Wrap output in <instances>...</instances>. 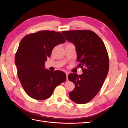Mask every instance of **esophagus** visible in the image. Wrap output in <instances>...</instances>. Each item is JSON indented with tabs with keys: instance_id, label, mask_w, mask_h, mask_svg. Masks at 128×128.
I'll use <instances>...</instances> for the list:
<instances>
[{
	"instance_id": "obj_1",
	"label": "esophagus",
	"mask_w": 128,
	"mask_h": 128,
	"mask_svg": "<svg viewBox=\"0 0 128 128\" xmlns=\"http://www.w3.org/2000/svg\"><path fill=\"white\" fill-rule=\"evenodd\" d=\"M68 74H69V73L68 72H66V77H67V80H68Z\"/></svg>"
}]
</instances>
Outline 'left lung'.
I'll return each instance as SVG.
<instances>
[{
  "label": "left lung",
  "instance_id": "left-lung-1",
  "mask_svg": "<svg viewBox=\"0 0 128 128\" xmlns=\"http://www.w3.org/2000/svg\"><path fill=\"white\" fill-rule=\"evenodd\" d=\"M67 40L74 44L77 52L78 66L83 74L71 73L68 80L75 84L69 92L74 102L84 104L89 102L100 91L109 70V58L104 42L91 30L63 31Z\"/></svg>",
  "mask_w": 128,
  "mask_h": 128
}]
</instances>
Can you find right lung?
<instances>
[{"label": "right lung", "instance_id": "right-lung-1", "mask_svg": "<svg viewBox=\"0 0 128 128\" xmlns=\"http://www.w3.org/2000/svg\"><path fill=\"white\" fill-rule=\"evenodd\" d=\"M65 42L61 32L48 30L27 34L21 40L15 64L22 86L31 98L48 99L56 86L66 80L64 72L45 69V62L54 47Z\"/></svg>", "mask_w": 128, "mask_h": 128}]
</instances>
